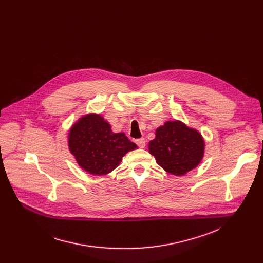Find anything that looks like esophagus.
Masks as SVG:
<instances>
[{
  "instance_id": "obj_1",
  "label": "esophagus",
  "mask_w": 263,
  "mask_h": 263,
  "mask_svg": "<svg viewBox=\"0 0 263 263\" xmlns=\"http://www.w3.org/2000/svg\"><path fill=\"white\" fill-rule=\"evenodd\" d=\"M136 144L138 145V147L139 148H141V149H143V148H145V146H146V141H145V139H138V140H136Z\"/></svg>"
}]
</instances>
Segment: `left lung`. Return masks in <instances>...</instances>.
Returning <instances> with one entry per match:
<instances>
[{
    "label": "left lung",
    "mask_w": 263,
    "mask_h": 263,
    "mask_svg": "<svg viewBox=\"0 0 263 263\" xmlns=\"http://www.w3.org/2000/svg\"><path fill=\"white\" fill-rule=\"evenodd\" d=\"M149 152L168 173L181 176L201 161L204 141L201 135L178 120L167 121L156 130L149 143Z\"/></svg>",
    "instance_id": "left-lung-1"
}]
</instances>
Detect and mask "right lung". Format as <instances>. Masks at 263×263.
Here are the masks:
<instances>
[{
	"label": "right lung",
	"mask_w": 263,
	"mask_h": 263,
	"mask_svg": "<svg viewBox=\"0 0 263 263\" xmlns=\"http://www.w3.org/2000/svg\"><path fill=\"white\" fill-rule=\"evenodd\" d=\"M69 148L80 167L94 175H105L114 170L137 145L123 133L114 134L99 114H88L78 120L69 133Z\"/></svg>",
	"instance_id": "1"
}]
</instances>
